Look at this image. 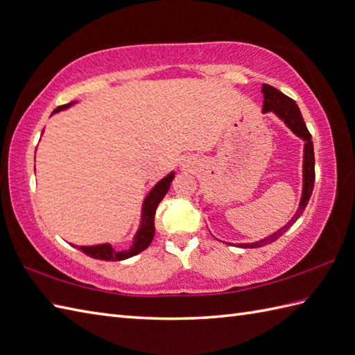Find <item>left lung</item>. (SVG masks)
I'll return each instance as SVG.
<instances>
[{
  "mask_svg": "<svg viewBox=\"0 0 355 355\" xmlns=\"http://www.w3.org/2000/svg\"><path fill=\"white\" fill-rule=\"evenodd\" d=\"M263 96H265V103H263V113L274 112L277 116L282 119L287 127H289L293 133L301 137L304 142V163H302V196L300 207L296 210L295 216L291 219L289 224H286L283 228H279L278 232L270 234L266 239H261L259 242L254 243H236L239 248H260L263 245H268L270 242H275L279 236H283L287 230H289L295 220L298 219L304 209L307 207L309 200L313 192V186H315V151H313V142L311 135L309 133L306 122L302 119V114L300 112V107L292 98L286 96L283 92H279L278 89L272 87L269 85H263L261 87Z\"/></svg>",
  "mask_w": 355,
  "mask_h": 355,
  "instance_id": "left-lung-1",
  "label": "left lung"
}]
</instances>
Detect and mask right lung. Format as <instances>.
Segmentation results:
<instances>
[{
  "label": "right lung",
  "mask_w": 355,
  "mask_h": 355,
  "mask_svg": "<svg viewBox=\"0 0 355 355\" xmlns=\"http://www.w3.org/2000/svg\"><path fill=\"white\" fill-rule=\"evenodd\" d=\"M73 103H68L64 105L57 107V109L53 113H57L60 110L68 109ZM175 174L171 172L169 175L164 177L163 180H160L157 184H155L151 192L146 195L144 205H142V220H140V227L137 230V233L133 239V245L131 248L127 251H118L114 250L110 243H103V245H94V246H77L80 251H83L86 255L92 259H98V260H105V261H119V260H125L133 257V255L142 252L144 250H146L150 243L153 242L154 239V216H155V210H157V205L160 204V201L164 198V195L168 193L169 186L174 180ZM76 246V245H73Z\"/></svg>",
  "instance_id": "obj_1"
}]
</instances>
